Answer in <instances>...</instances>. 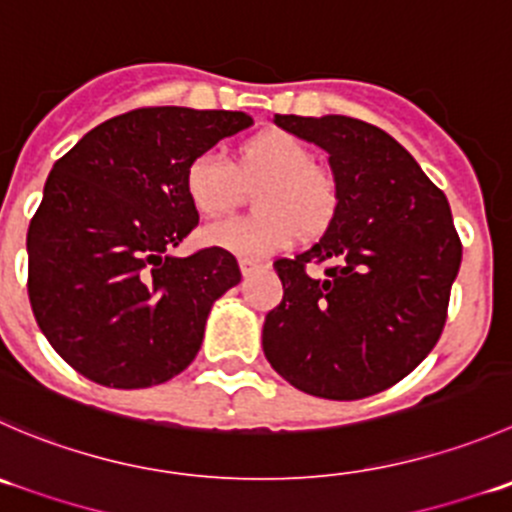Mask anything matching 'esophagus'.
Returning a JSON list of instances; mask_svg holds the SVG:
<instances>
[{"label":"esophagus","mask_w":512,"mask_h":512,"mask_svg":"<svg viewBox=\"0 0 512 512\" xmlns=\"http://www.w3.org/2000/svg\"><path fill=\"white\" fill-rule=\"evenodd\" d=\"M240 270H242V275L250 277V275H255L257 270H262V265L255 260H247V257H240Z\"/></svg>","instance_id":"esophagus-1"}]
</instances>
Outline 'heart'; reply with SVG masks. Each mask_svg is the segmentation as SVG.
I'll return each instance as SVG.
<instances>
[{"label": "heart", "instance_id": "b5f03b06", "mask_svg": "<svg viewBox=\"0 0 512 512\" xmlns=\"http://www.w3.org/2000/svg\"><path fill=\"white\" fill-rule=\"evenodd\" d=\"M242 175L265 177L255 190L257 212L227 217L200 230L207 247L247 260L275 255L302 237H317L330 227L337 210L335 180L315 165V155L300 137L267 130L242 147ZM185 192L200 215H222L237 200V177L217 147L202 150L187 162Z\"/></svg>", "mask_w": 512, "mask_h": 512}]
</instances>
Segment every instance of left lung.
Wrapping results in <instances>:
<instances>
[{
    "label": "left lung",
    "instance_id": "1",
    "mask_svg": "<svg viewBox=\"0 0 512 512\" xmlns=\"http://www.w3.org/2000/svg\"><path fill=\"white\" fill-rule=\"evenodd\" d=\"M272 122L330 155L337 210L310 250L275 260L285 292L265 317L262 350L307 395L382 393L443 335L463 257L448 200L375 124L342 114Z\"/></svg>",
    "mask_w": 512,
    "mask_h": 512
}]
</instances>
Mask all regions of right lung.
<instances>
[{"instance_id": "right-lung-1", "label": "right lung", "mask_w": 512, "mask_h": 512, "mask_svg": "<svg viewBox=\"0 0 512 512\" xmlns=\"http://www.w3.org/2000/svg\"><path fill=\"white\" fill-rule=\"evenodd\" d=\"M227 109L140 107L97 124L54 162L29 222L27 292L39 330L79 375L117 390L180 375L235 255H170L200 215L185 192L197 152L247 130Z\"/></svg>"}]
</instances>
